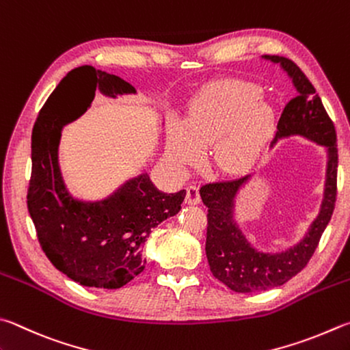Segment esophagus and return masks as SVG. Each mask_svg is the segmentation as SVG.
<instances>
[{
  "instance_id": "esophagus-1",
  "label": "esophagus",
  "mask_w": 350,
  "mask_h": 350,
  "mask_svg": "<svg viewBox=\"0 0 350 350\" xmlns=\"http://www.w3.org/2000/svg\"><path fill=\"white\" fill-rule=\"evenodd\" d=\"M185 202L188 205H197V203L200 202V194H199V188L196 185H189L187 188V197H185Z\"/></svg>"
}]
</instances>
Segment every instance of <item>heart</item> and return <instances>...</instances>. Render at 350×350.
<instances>
[{"instance_id":"b5f03b06","label":"heart","mask_w":350,"mask_h":350,"mask_svg":"<svg viewBox=\"0 0 350 350\" xmlns=\"http://www.w3.org/2000/svg\"><path fill=\"white\" fill-rule=\"evenodd\" d=\"M275 107L263 90L245 81H217L202 87L189 100L187 118H171L167 159L177 174H185L209 145V162L226 174L243 173L274 135Z\"/></svg>"}]
</instances>
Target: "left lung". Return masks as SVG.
<instances>
[{
    "mask_svg": "<svg viewBox=\"0 0 350 350\" xmlns=\"http://www.w3.org/2000/svg\"><path fill=\"white\" fill-rule=\"evenodd\" d=\"M262 59L280 67L295 88V98L286 104L278 119L271 147L283 139L301 137L325 151L326 171L319 213L303 237L282 251L260 250L247 239L237 220L239 191L247 185L254 174H246L234 180L208 183L200 188L202 200L208 206L205 251L209 268L219 282L241 294L277 288L297 275L312 257L321 234L332 217L336 199V133L320 96L315 93L306 75L291 59L271 55H263Z\"/></svg>",
    "mask_w": 350,
    "mask_h": 350,
    "instance_id": "left-lung-1",
    "label": "left lung"
}]
</instances>
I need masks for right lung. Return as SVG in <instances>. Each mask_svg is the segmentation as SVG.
Listing matches in <instances>:
<instances>
[{
	"mask_svg": "<svg viewBox=\"0 0 350 350\" xmlns=\"http://www.w3.org/2000/svg\"><path fill=\"white\" fill-rule=\"evenodd\" d=\"M96 92L116 99L136 94V88L90 66L75 68L59 82L31 133L27 206L42 251L56 269L87 288L119 289L144 271L145 241L153 228L180 211L187 191L163 193L144 171L104 199L85 200L70 193L59 165L62 129L72 122L66 109L79 100L81 116Z\"/></svg>",
	"mask_w": 350,
	"mask_h": 350,
	"instance_id": "right-lung-1",
	"label": "right lung"
}]
</instances>
